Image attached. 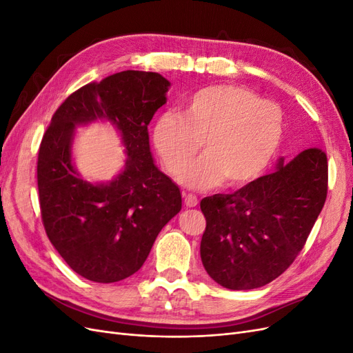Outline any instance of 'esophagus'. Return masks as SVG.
I'll use <instances>...</instances> for the list:
<instances>
[{
	"label": "esophagus",
	"instance_id": "obj_1",
	"mask_svg": "<svg viewBox=\"0 0 353 353\" xmlns=\"http://www.w3.org/2000/svg\"><path fill=\"white\" fill-rule=\"evenodd\" d=\"M184 203L187 208H196L199 205V199L194 194H185Z\"/></svg>",
	"mask_w": 353,
	"mask_h": 353
}]
</instances>
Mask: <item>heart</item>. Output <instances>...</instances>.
<instances>
[{"mask_svg": "<svg viewBox=\"0 0 353 353\" xmlns=\"http://www.w3.org/2000/svg\"><path fill=\"white\" fill-rule=\"evenodd\" d=\"M284 113L276 103L261 100L239 85H210L193 92L183 114L165 113L153 131L156 150L172 176L193 188L219 183L241 187L258 179L281 144Z\"/></svg>", "mask_w": 353, "mask_h": 353, "instance_id": "b5f03b06", "label": "heart"}]
</instances>
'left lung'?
I'll use <instances>...</instances> for the list:
<instances>
[{
    "mask_svg": "<svg viewBox=\"0 0 353 353\" xmlns=\"http://www.w3.org/2000/svg\"><path fill=\"white\" fill-rule=\"evenodd\" d=\"M327 190V154L314 147L231 194L203 199L200 256L210 279L252 290L280 276L303 249Z\"/></svg>",
    "mask_w": 353,
    "mask_h": 353,
    "instance_id": "1",
    "label": "left lung"
}]
</instances>
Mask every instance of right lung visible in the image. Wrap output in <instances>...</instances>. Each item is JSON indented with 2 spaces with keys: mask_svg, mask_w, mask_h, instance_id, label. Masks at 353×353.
Listing matches in <instances>:
<instances>
[{
  "mask_svg": "<svg viewBox=\"0 0 353 353\" xmlns=\"http://www.w3.org/2000/svg\"><path fill=\"white\" fill-rule=\"evenodd\" d=\"M169 81L125 70L72 92L51 117L38 152L37 179L47 236L70 268L95 283H116L141 268L181 193L154 166L147 125L166 103ZM108 119L123 134L127 163L109 185H90L71 165L74 126Z\"/></svg>",
  "mask_w": 353,
  "mask_h": 353,
  "instance_id": "1",
  "label": "right lung"
}]
</instances>
